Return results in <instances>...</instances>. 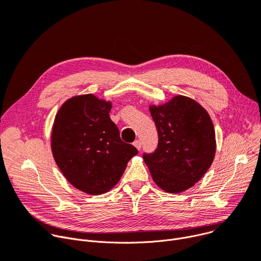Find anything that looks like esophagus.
Masks as SVG:
<instances>
[{
    "label": "esophagus",
    "instance_id": "obj_1",
    "mask_svg": "<svg viewBox=\"0 0 261 261\" xmlns=\"http://www.w3.org/2000/svg\"><path fill=\"white\" fill-rule=\"evenodd\" d=\"M133 145L138 149V150H141V147H142V144H141V142L139 141V140H136L134 143H133Z\"/></svg>",
    "mask_w": 261,
    "mask_h": 261
}]
</instances>
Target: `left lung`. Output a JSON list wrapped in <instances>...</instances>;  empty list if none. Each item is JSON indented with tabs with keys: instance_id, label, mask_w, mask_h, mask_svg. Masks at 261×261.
<instances>
[{
	"instance_id": "obj_1",
	"label": "left lung",
	"mask_w": 261,
	"mask_h": 261,
	"mask_svg": "<svg viewBox=\"0 0 261 261\" xmlns=\"http://www.w3.org/2000/svg\"><path fill=\"white\" fill-rule=\"evenodd\" d=\"M159 143L143 153L153 181L168 193H180L205 174L216 153L215 129L208 113L187 96L173 97L163 106H150Z\"/></svg>"
}]
</instances>
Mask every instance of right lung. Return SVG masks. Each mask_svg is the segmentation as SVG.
<instances>
[{"label":"right lung","mask_w":261,"mask_h":261,"mask_svg":"<svg viewBox=\"0 0 261 261\" xmlns=\"http://www.w3.org/2000/svg\"><path fill=\"white\" fill-rule=\"evenodd\" d=\"M112 103L92 94L74 96L58 111L51 151L65 178L76 189L99 195L117 185L128 161L138 153L123 142L111 120Z\"/></svg>","instance_id":"right-lung-1"}]
</instances>
